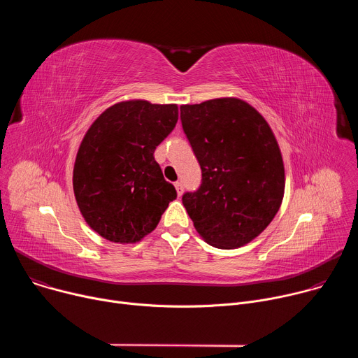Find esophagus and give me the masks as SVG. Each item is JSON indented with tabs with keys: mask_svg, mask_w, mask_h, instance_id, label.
<instances>
[{
	"mask_svg": "<svg viewBox=\"0 0 358 358\" xmlns=\"http://www.w3.org/2000/svg\"><path fill=\"white\" fill-rule=\"evenodd\" d=\"M174 185H176V189H177V194H178V196H181V195H182V191H184L182 182H181V181H176V182H174Z\"/></svg>",
	"mask_w": 358,
	"mask_h": 358,
	"instance_id": "esophagus-1",
	"label": "esophagus"
}]
</instances>
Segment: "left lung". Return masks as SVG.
I'll list each match as a JSON object with an SVG mask.
<instances>
[{
  "label": "left lung",
  "instance_id": "8db88e82",
  "mask_svg": "<svg viewBox=\"0 0 358 358\" xmlns=\"http://www.w3.org/2000/svg\"><path fill=\"white\" fill-rule=\"evenodd\" d=\"M182 130L199 163L198 189L182 203L207 243L239 248L275 218L285 167L268 122L246 101L222 97L180 108Z\"/></svg>",
  "mask_w": 358,
  "mask_h": 358
}]
</instances>
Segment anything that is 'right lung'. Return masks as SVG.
Wrapping results in <instances>:
<instances>
[{"instance_id":"obj_1","label":"right lung","mask_w":358,"mask_h":358,"mask_svg":"<svg viewBox=\"0 0 358 358\" xmlns=\"http://www.w3.org/2000/svg\"><path fill=\"white\" fill-rule=\"evenodd\" d=\"M177 120V105L127 100L106 109L86 131L73 167V192L85 221L100 236L138 242L176 199L155 150Z\"/></svg>"}]
</instances>
